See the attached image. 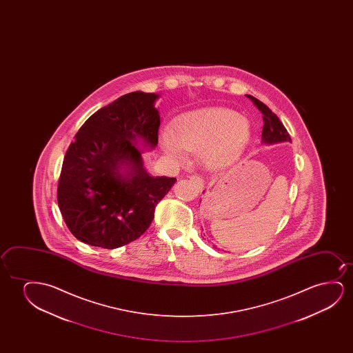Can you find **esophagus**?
Listing matches in <instances>:
<instances>
[{
	"instance_id": "esophagus-1",
	"label": "esophagus",
	"mask_w": 353,
	"mask_h": 353,
	"mask_svg": "<svg viewBox=\"0 0 353 353\" xmlns=\"http://www.w3.org/2000/svg\"><path fill=\"white\" fill-rule=\"evenodd\" d=\"M189 179H190V182L195 184L199 189L203 188V179H201L200 176H196V174H195V176H190Z\"/></svg>"
}]
</instances>
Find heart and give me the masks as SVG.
Segmentation results:
<instances>
[{"label":"heart","mask_w":353,"mask_h":353,"mask_svg":"<svg viewBox=\"0 0 353 353\" xmlns=\"http://www.w3.org/2000/svg\"><path fill=\"white\" fill-rule=\"evenodd\" d=\"M251 124L227 108H210L174 121L163 134L165 150L182 159L183 150L203 152L210 169L232 168L241 159L251 141Z\"/></svg>","instance_id":"1"}]
</instances>
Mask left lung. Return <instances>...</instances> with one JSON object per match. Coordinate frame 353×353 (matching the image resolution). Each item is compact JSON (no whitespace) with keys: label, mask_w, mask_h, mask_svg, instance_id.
I'll list each match as a JSON object with an SVG mask.
<instances>
[{"label":"left lung","mask_w":353,"mask_h":353,"mask_svg":"<svg viewBox=\"0 0 353 353\" xmlns=\"http://www.w3.org/2000/svg\"><path fill=\"white\" fill-rule=\"evenodd\" d=\"M248 99L253 102V105L261 112L263 114V132H261V140L264 143H277V142H285L290 141V136L285 125L281 123L279 117L276 116L274 112L271 111L265 103L259 101L254 97L248 95Z\"/></svg>","instance_id":"left-lung-1"}]
</instances>
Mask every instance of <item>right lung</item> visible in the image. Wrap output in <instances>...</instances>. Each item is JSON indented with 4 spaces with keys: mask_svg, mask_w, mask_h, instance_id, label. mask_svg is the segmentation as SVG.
I'll list each match as a JSON object with an SVG mask.
<instances>
[{
    "mask_svg": "<svg viewBox=\"0 0 353 353\" xmlns=\"http://www.w3.org/2000/svg\"><path fill=\"white\" fill-rule=\"evenodd\" d=\"M157 99L152 92L123 95L89 117L68 145L58 205L70 232L84 243L113 250L135 241L176 182L147 174L134 145L136 139L158 143ZM125 165L130 171L123 175Z\"/></svg>",
    "mask_w": 353,
    "mask_h": 353,
    "instance_id": "1",
    "label": "right lung"
}]
</instances>
